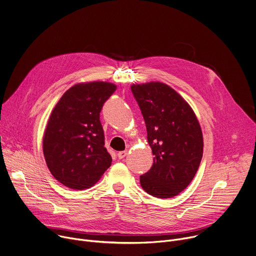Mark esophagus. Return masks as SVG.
<instances>
[{"mask_svg": "<svg viewBox=\"0 0 256 256\" xmlns=\"http://www.w3.org/2000/svg\"><path fill=\"white\" fill-rule=\"evenodd\" d=\"M126 155H128V151H122V152H118V157L120 159H124Z\"/></svg>", "mask_w": 256, "mask_h": 256, "instance_id": "34e87169", "label": "esophagus"}]
</instances>
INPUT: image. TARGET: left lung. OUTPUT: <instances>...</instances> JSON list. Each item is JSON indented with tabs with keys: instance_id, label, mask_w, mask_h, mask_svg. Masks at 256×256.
I'll return each mask as SVG.
<instances>
[{
	"instance_id": "8db88e82",
	"label": "left lung",
	"mask_w": 256,
	"mask_h": 256,
	"mask_svg": "<svg viewBox=\"0 0 256 256\" xmlns=\"http://www.w3.org/2000/svg\"><path fill=\"white\" fill-rule=\"evenodd\" d=\"M147 128L154 163L140 176L149 194L169 198L186 190L202 157L204 140L198 120L188 103L160 82L130 87Z\"/></svg>"
}]
</instances>
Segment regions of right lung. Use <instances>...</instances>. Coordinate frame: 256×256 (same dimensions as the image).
I'll list each match as a JSON object with an SVG mask.
<instances>
[{
    "label": "right lung",
    "mask_w": 256,
    "mask_h": 256,
    "mask_svg": "<svg viewBox=\"0 0 256 256\" xmlns=\"http://www.w3.org/2000/svg\"><path fill=\"white\" fill-rule=\"evenodd\" d=\"M116 90L108 82L77 84L54 108L44 136V155L54 177L68 188L93 186L112 165L100 112Z\"/></svg>",
    "instance_id": "add662e5"
}]
</instances>
